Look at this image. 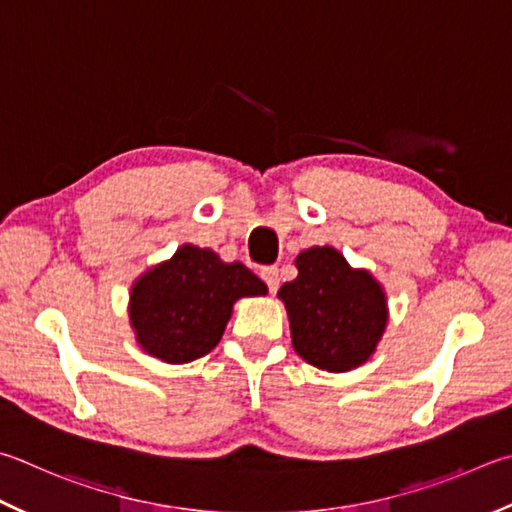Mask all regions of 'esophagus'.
Masks as SVG:
<instances>
[{"label": "esophagus", "instance_id": "1", "mask_svg": "<svg viewBox=\"0 0 512 512\" xmlns=\"http://www.w3.org/2000/svg\"><path fill=\"white\" fill-rule=\"evenodd\" d=\"M262 280L266 282V286H268V291L271 293H275L277 288H280V271H277V266H264L262 268Z\"/></svg>", "mask_w": 512, "mask_h": 512}]
</instances>
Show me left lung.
Here are the masks:
<instances>
[{
  "instance_id": "1",
  "label": "left lung",
  "mask_w": 512,
  "mask_h": 512,
  "mask_svg": "<svg viewBox=\"0 0 512 512\" xmlns=\"http://www.w3.org/2000/svg\"><path fill=\"white\" fill-rule=\"evenodd\" d=\"M297 277L280 288L293 347L320 369L349 371L374 353L387 324L385 293L353 271L336 248H309L295 259Z\"/></svg>"
}]
</instances>
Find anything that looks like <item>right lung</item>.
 Wrapping results in <instances>:
<instances>
[{"label": "right lung", "instance_id": "1", "mask_svg": "<svg viewBox=\"0 0 512 512\" xmlns=\"http://www.w3.org/2000/svg\"><path fill=\"white\" fill-rule=\"evenodd\" d=\"M264 293L266 284L241 262L185 244L134 284L129 315L147 353L183 365L217 347L239 297Z\"/></svg>", "mask_w": 512, "mask_h": 512}]
</instances>
